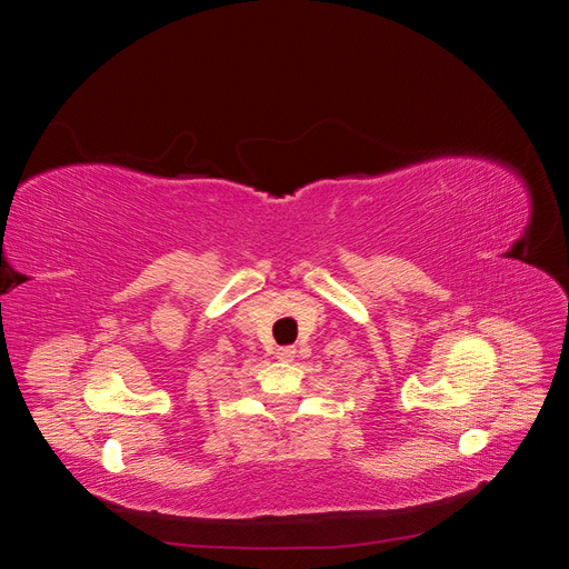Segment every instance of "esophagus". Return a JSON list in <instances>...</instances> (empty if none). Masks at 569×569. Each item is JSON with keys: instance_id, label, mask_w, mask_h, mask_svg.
Listing matches in <instances>:
<instances>
[{"instance_id": "1", "label": "esophagus", "mask_w": 569, "mask_h": 569, "mask_svg": "<svg viewBox=\"0 0 569 569\" xmlns=\"http://www.w3.org/2000/svg\"><path fill=\"white\" fill-rule=\"evenodd\" d=\"M278 358H280V360H284V363H287V360L295 358V349H291V347H282V349H278Z\"/></svg>"}]
</instances>
